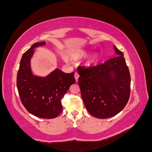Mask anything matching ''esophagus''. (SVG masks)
Here are the masks:
<instances>
[{
	"label": "esophagus",
	"instance_id": "34e87169",
	"mask_svg": "<svg viewBox=\"0 0 152 152\" xmlns=\"http://www.w3.org/2000/svg\"><path fill=\"white\" fill-rule=\"evenodd\" d=\"M74 77H75V79H76V81H78V77H79V75H78V74L77 72L75 73Z\"/></svg>",
	"mask_w": 152,
	"mask_h": 152
}]
</instances>
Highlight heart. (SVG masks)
Listing matches in <instances>:
<instances>
[{"label": "heart", "instance_id": "1", "mask_svg": "<svg viewBox=\"0 0 152 152\" xmlns=\"http://www.w3.org/2000/svg\"><path fill=\"white\" fill-rule=\"evenodd\" d=\"M86 54H87L86 50H74V51H73L72 53H71V56L74 57V58H81V57L85 56ZM99 55L98 53H95L92 54V55H91L88 58V59H87L86 65L90 66V65H92V64H95V63L99 60Z\"/></svg>", "mask_w": 152, "mask_h": 152}]
</instances>
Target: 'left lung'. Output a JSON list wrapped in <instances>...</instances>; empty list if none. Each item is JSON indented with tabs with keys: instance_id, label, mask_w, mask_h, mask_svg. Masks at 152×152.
Returning a JSON list of instances; mask_svg holds the SVG:
<instances>
[{
	"instance_id": "1",
	"label": "left lung",
	"mask_w": 152,
	"mask_h": 152,
	"mask_svg": "<svg viewBox=\"0 0 152 152\" xmlns=\"http://www.w3.org/2000/svg\"><path fill=\"white\" fill-rule=\"evenodd\" d=\"M116 56L88 69L78 67V85L87 111L99 118L116 115L130 96L131 77L124 53L115 46Z\"/></svg>"
}]
</instances>
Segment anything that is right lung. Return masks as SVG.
I'll return each mask as SVG.
<instances>
[{
	"instance_id": "add662e5",
	"label": "right lung",
	"mask_w": 152,
	"mask_h": 152,
	"mask_svg": "<svg viewBox=\"0 0 152 152\" xmlns=\"http://www.w3.org/2000/svg\"><path fill=\"white\" fill-rule=\"evenodd\" d=\"M44 45L45 41L35 43L23 53L17 74V88L23 105L30 114L53 118L62 111L61 99L76 80L74 72L66 74L58 69L46 76L33 74L31 61L35 48Z\"/></svg>"
}]
</instances>
